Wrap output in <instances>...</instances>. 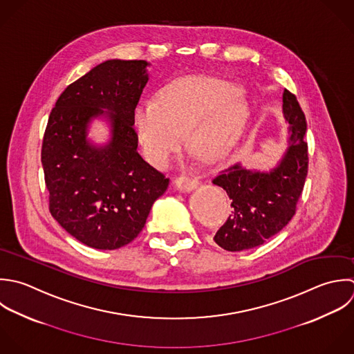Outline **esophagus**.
<instances>
[{"label":"esophagus","instance_id":"1","mask_svg":"<svg viewBox=\"0 0 354 354\" xmlns=\"http://www.w3.org/2000/svg\"><path fill=\"white\" fill-rule=\"evenodd\" d=\"M198 185H200V182L196 178H190V176H179L175 180V187L185 193L196 190L198 187Z\"/></svg>","mask_w":354,"mask_h":354}]
</instances>
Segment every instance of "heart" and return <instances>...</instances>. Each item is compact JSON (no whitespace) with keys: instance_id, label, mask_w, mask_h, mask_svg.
<instances>
[{"instance_id":"b5f03b06","label":"heart","mask_w":354,"mask_h":354,"mask_svg":"<svg viewBox=\"0 0 354 354\" xmlns=\"http://www.w3.org/2000/svg\"><path fill=\"white\" fill-rule=\"evenodd\" d=\"M248 120L240 88L208 75H185L164 85L157 99L139 100L132 110L138 140L151 162L167 167L186 143L204 157L229 150Z\"/></svg>"}]
</instances>
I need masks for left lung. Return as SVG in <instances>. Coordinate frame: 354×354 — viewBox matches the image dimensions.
I'll return each mask as SVG.
<instances>
[{"label": "left lung", "instance_id": "8db88e82", "mask_svg": "<svg viewBox=\"0 0 354 354\" xmlns=\"http://www.w3.org/2000/svg\"><path fill=\"white\" fill-rule=\"evenodd\" d=\"M287 147L269 171L251 169L241 161L219 172L212 180L232 200V215L216 232L215 243L239 252L265 244L292 219L308 175L306 118L295 97L283 93Z\"/></svg>", "mask_w": 354, "mask_h": 354}]
</instances>
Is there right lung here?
Returning <instances> with one entry per match:
<instances>
[{"instance_id": "1", "label": "right lung", "mask_w": 354, "mask_h": 354, "mask_svg": "<svg viewBox=\"0 0 354 354\" xmlns=\"http://www.w3.org/2000/svg\"><path fill=\"white\" fill-rule=\"evenodd\" d=\"M146 60H106L70 84L50 111L41 162L53 219L95 250L129 244L169 183L138 153L132 110L149 81ZM100 119L109 139L87 135Z\"/></svg>"}]
</instances>
